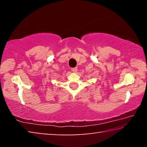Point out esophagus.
<instances>
[{
  "label": "esophagus",
  "instance_id": "1",
  "mask_svg": "<svg viewBox=\"0 0 147 147\" xmlns=\"http://www.w3.org/2000/svg\"><path fill=\"white\" fill-rule=\"evenodd\" d=\"M77 69H78L77 67H73V68H71V71L73 72H76Z\"/></svg>",
  "mask_w": 147,
  "mask_h": 147
}]
</instances>
